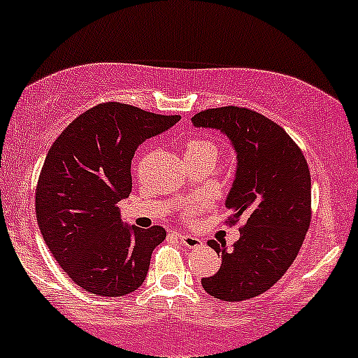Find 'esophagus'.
I'll use <instances>...</instances> for the list:
<instances>
[{"mask_svg":"<svg viewBox=\"0 0 358 358\" xmlns=\"http://www.w3.org/2000/svg\"><path fill=\"white\" fill-rule=\"evenodd\" d=\"M180 241L187 246V248H199L202 246V239L197 236H192V234H185V233H178L176 234Z\"/></svg>","mask_w":358,"mask_h":358,"instance_id":"1","label":"esophagus"}]
</instances>
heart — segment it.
Wrapping results in <instances>:
<instances>
[{"mask_svg":"<svg viewBox=\"0 0 358 358\" xmlns=\"http://www.w3.org/2000/svg\"><path fill=\"white\" fill-rule=\"evenodd\" d=\"M183 151H185L187 158H190V156H200V155H214L215 156L214 144L207 139H200V137L188 139L185 143V146H183ZM206 207H207L206 200H197V202L190 207V210H188V215H190V217H194L199 210L206 209Z\"/></svg>","mask_w":358,"mask_h":358,"instance_id":"obj_1","label":"heart"}]
</instances>
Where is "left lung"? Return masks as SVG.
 Here are the masks:
<instances>
[{
	"mask_svg": "<svg viewBox=\"0 0 358 358\" xmlns=\"http://www.w3.org/2000/svg\"><path fill=\"white\" fill-rule=\"evenodd\" d=\"M195 127L224 132L238 152V171L226 207L227 224L243 221L231 250L210 239L221 268L202 278L207 294L246 301L268 290L296 260L311 224V173L301 148L268 117L245 107L209 108Z\"/></svg>",
	"mask_w": 358,
	"mask_h": 358,
	"instance_id": "1",
	"label": "left lung"
}]
</instances>
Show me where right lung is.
Returning a JSON list of instances; mask_svg holds the SVG:
<instances>
[{
	"label": "right lung",
	"mask_w": 358,
	"mask_h": 358,
	"mask_svg": "<svg viewBox=\"0 0 358 358\" xmlns=\"http://www.w3.org/2000/svg\"><path fill=\"white\" fill-rule=\"evenodd\" d=\"M180 119L103 101L71 122L47 152L35 188L38 229L61 268L86 292L120 297L143 285L166 231L124 226L117 203L132 190L137 146Z\"/></svg>",
	"instance_id": "right-lung-1"
}]
</instances>
